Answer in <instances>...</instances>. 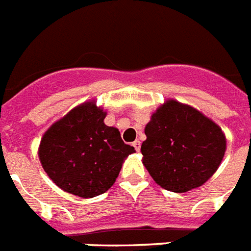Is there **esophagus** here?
I'll use <instances>...</instances> for the list:
<instances>
[{
    "mask_svg": "<svg viewBox=\"0 0 251 251\" xmlns=\"http://www.w3.org/2000/svg\"><path fill=\"white\" fill-rule=\"evenodd\" d=\"M132 145H134V148L136 149V151H140V145H142L140 140H135V142L132 143Z\"/></svg>",
    "mask_w": 251,
    "mask_h": 251,
    "instance_id": "34e87169",
    "label": "esophagus"
}]
</instances>
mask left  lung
<instances>
[{"mask_svg":"<svg viewBox=\"0 0 251 251\" xmlns=\"http://www.w3.org/2000/svg\"><path fill=\"white\" fill-rule=\"evenodd\" d=\"M144 132L143 165L159 186L174 193L205 184L226 151V135L220 126L176 100H167L155 109Z\"/></svg>","mask_w":251,"mask_h":251,"instance_id":"obj_1","label":"left lung"}]
</instances>
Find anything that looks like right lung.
Returning <instances> with one entry per match:
<instances>
[{"label": "right lung", "instance_id": "obj_1", "mask_svg": "<svg viewBox=\"0 0 251 251\" xmlns=\"http://www.w3.org/2000/svg\"><path fill=\"white\" fill-rule=\"evenodd\" d=\"M107 112L88 100L50 125L38 157L48 177L75 197L94 198L115 184L122 163L135 153L119 129L104 124Z\"/></svg>", "mask_w": 251, "mask_h": 251}]
</instances>
